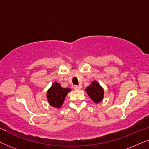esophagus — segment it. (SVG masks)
I'll return each mask as SVG.
<instances>
[{
  "label": "esophagus",
  "mask_w": 149,
  "mask_h": 149,
  "mask_svg": "<svg viewBox=\"0 0 149 149\" xmlns=\"http://www.w3.org/2000/svg\"><path fill=\"white\" fill-rule=\"evenodd\" d=\"M74 89H75V90H79V89H81V86L80 85H74Z\"/></svg>",
  "instance_id": "obj_1"
}]
</instances>
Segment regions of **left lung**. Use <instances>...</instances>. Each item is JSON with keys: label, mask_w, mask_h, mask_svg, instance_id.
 Segmentation results:
<instances>
[{"label": "left lung", "mask_w": 149, "mask_h": 149, "mask_svg": "<svg viewBox=\"0 0 149 149\" xmlns=\"http://www.w3.org/2000/svg\"><path fill=\"white\" fill-rule=\"evenodd\" d=\"M90 98L96 104L100 102L104 97V89L96 81H93L91 84L85 89Z\"/></svg>", "instance_id": "1"}]
</instances>
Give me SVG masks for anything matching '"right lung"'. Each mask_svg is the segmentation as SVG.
Here are the masks:
<instances>
[{"label":"right lung","instance_id":"1","mask_svg":"<svg viewBox=\"0 0 149 149\" xmlns=\"http://www.w3.org/2000/svg\"><path fill=\"white\" fill-rule=\"evenodd\" d=\"M70 90V88L62 87L60 83H54L47 93L48 102L52 107L59 109L62 106L65 97Z\"/></svg>","mask_w":149,"mask_h":149}]
</instances>
